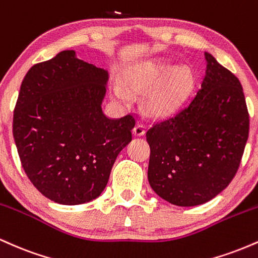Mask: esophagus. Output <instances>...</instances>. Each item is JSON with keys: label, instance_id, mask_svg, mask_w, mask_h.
<instances>
[{"label": "esophagus", "instance_id": "1", "mask_svg": "<svg viewBox=\"0 0 258 258\" xmlns=\"http://www.w3.org/2000/svg\"><path fill=\"white\" fill-rule=\"evenodd\" d=\"M133 133L136 136H143L146 133V126L142 125V123H138V125L133 127Z\"/></svg>", "mask_w": 258, "mask_h": 258}]
</instances>
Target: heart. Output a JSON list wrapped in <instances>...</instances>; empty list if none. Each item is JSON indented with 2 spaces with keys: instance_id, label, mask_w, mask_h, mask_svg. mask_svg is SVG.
Segmentation results:
<instances>
[{
  "instance_id": "obj_1",
  "label": "heart",
  "mask_w": 258,
  "mask_h": 258,
  "mask_svg": "<svg viewBox=\"0 0 258 258\" xmlns=\"http://www.w3.org/2000/svg\"><path fill=\"white\" fill-rule=\"evenodd\" d=\"M168 70L167 64L152 61L132 69L125 78V86L131 92L141 93L150 88L143 98V105L152 114L162 115L173 110L189 82L186 70L176 69L168 74ZM126 90L122 86H115V98L122 103L128 102L131 96Z\"/></svg>"
}]
</instances>
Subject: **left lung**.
Here are the masks:
<instances>
[{
    "label": "left lung",
    "mask_w": 258,
    "mask_h": 258,
    "mask_svg": "<svg viewBox=\"0 0 258 258\" xmlns=\"http://www.w3.org/2000/svg\"><path fill=\"white\" fill-rule=\"evenodd\" d=\"M199 91L173 116L147 131L148 179L177 206H197L220 194L240 166L248 137V111L240 81L205 53Z\"/></svg>",
    "instance_id": "left-lung-1"
}]
</instances>
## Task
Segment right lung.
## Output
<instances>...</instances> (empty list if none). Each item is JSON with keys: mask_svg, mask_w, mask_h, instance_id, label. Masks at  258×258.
<instances>
[{"mask_svg": "<svg viewBox=\"0 0 258 258\" xmlns=\"http://www.w3.org/2000/svg\"><path fill=\"white\" fill-rule=\"evenodd\" d=\"M108 73L63 51L26 73L13 114V137L26 176L41 194L79 205L104 190L136 116L102 110Z\"/></svg>", "mask_w": 258, "mask_h": 258, "instance_id": "add662e5", "label": "right lung"}]
</instances>
